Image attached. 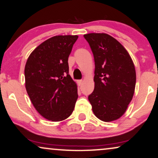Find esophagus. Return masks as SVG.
Here are the masks:
<instances>
[{
    "label": "esophagus",
    "instance_id": "1",
    "mask_svg": "<svg viewBox=\"0 0 158 158\" xmlns=\"http://www.w3.org/2000/svg\"><path fill=\"white\" fill-rule=\"evenodd\" d=\"M78 82V85H82V83H83V81L82 80H79L77 81Z\"/></svg>",
    "mask_w": 158,
    "mask_h": 158
}]
</instances>
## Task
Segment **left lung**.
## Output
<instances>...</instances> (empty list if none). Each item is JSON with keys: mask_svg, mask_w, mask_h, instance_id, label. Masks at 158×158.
Listing matches in <instances>:
<instances>
[{"mask_svg": "<svg viewBox=\"0 0 158 158\" xmlns=\"http://www.w3.org/2000/svg\"><path fill=\"white\" fill-rule=\"evenodd\" d=\"M94 56V89L88 97L92 111L101 121L110 122L124 114L133 98L136 70L127 49L106 33L84 35Z\"/></svg>", "mask_w": 158, "mask_h": 158, "instance_id": "1", "label": "left lung"}]
</instances>
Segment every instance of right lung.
I'll return each mask as SVG.
<instances>
[{
  "mask_svg": "<svg viewBox=\"0 0 158 158\" xmlns=\"http://www.w3.org/2000/svg\"><path fill=\"white\" fill-rule=\"evenodd\" d=\"M78 37H50L27 58L24 68L27 94L37 112L49 121H64L74 109L77 85L69 74L68 58Z\"/></svg>",
  "mask_w": 158,
  "mask_h": 158,
  "instance_id": "1",
  "label": "right lung"
}]
</instances>
